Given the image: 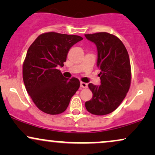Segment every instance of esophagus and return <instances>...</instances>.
Wrapping results in <instances>:
<instances>
[{
	"label": "esophagus",
	"instance_id": "esophagus-1",
	"mask_svg": "<svg viewBox=\"0 0 155 155\" xmlns=\"http://www.w3.org/2000/svg\"><path fill=\"white\" fill-rule=\"evenodd\" d=\"M80 87H81V88H87V84L83 82V81H81V82H80Z\"/></svg>",
	"mask_w": 155,
	"mask_h": 155
}]
</instances>
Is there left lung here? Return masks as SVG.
I'll return each instance as SVG.
<instances>
[{"mask_svg":"<svg viewBox=\"0 0 155 155\" xmlns=\"http://www.w3.org/2000/svg\"><path fill=\"white\" fill-rule=\"evenodd\" d=\"M84 35L97 47V66L101 69V82L99 86L88 84L92 97L85 103V107L92 114L102 116L117 109L128 92L131 83L130 58L116 35L106 32Z\"/></svg>","mask_w":155,"mask_h":155,"instance_id":"obj_1","label":"left lung"}]
</instances>
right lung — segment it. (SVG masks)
Masks as SVG:
<instances>
[{
  "label": "right lung",
  "mask_w": 155,
  "mask_h": 155,
  "mask_svg": "<svg viewBox=\"0 0 155 155\" xmlns=\"http://www.w3.org/2000/svg\"><path fill=\"white\" fill-rule=\"evenodd\" d=\"M82 39L79 35L49 32L38 35L27 51L23 81L32 101L44 113H63L79 90V80L65 78L58 67L63 66L70 48Z\"/></svg>",
  "instance_id": "1"
}]
</instances>
